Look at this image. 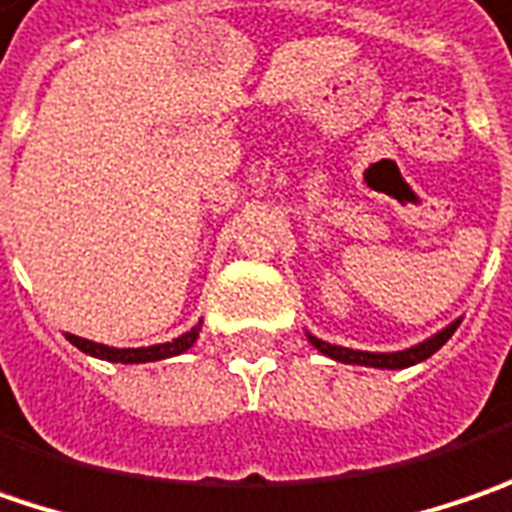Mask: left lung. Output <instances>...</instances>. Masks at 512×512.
Here are the masks:
<instances>
[{
	"label": "left lung",
	"instance_id": "8db88e82",
	"mask_svg": "<svg viewBox=\"0 0 512 512\" xmlns=\"http://www.w3.org/2000/svg\"><path fill=\"white\" fill-rule=\"evenodd\" d=\"M458 321H453L450 326H444L441 332H435L433 338H427V341H421V344L410 346V349H401V352H361V349H349V346H335V344H326L321 338H315V335H309L306 332V338H309V344L315 346L318 352H323L326 358H332V361H341V364H358V367H375V369H407L412 364H421V361H427L433 352H438L441 346L450 341V335L458 329Z\"/></svg>",
	"mask_w": 512,
	"mask_h": 512
}]
</instances>
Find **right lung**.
Returning a JSON list of instances; mask_svg holds the SVG:
<instances>
[{"label": "right lung", "mask_w": 512, "mask_h": 512, "mask_svg": "<svg viewBox=\"0 0 512 512\" xmlns=\"http://www.w3.org/2000/svg\"><path fill=\"white\" fill-rule=\"evenodd\" d=\"M200 326H191L189 332H183L180 338L168 341V344H154V346H137V349H117V346L94 344V341H85L79 335H68V341L82 349L85 355H94L102 361H111V364H148V361H163V358H174V355H183L186 349L194 346V341L200 338Z\"/></svg>", "instance_id": "1"}]
</instances>
